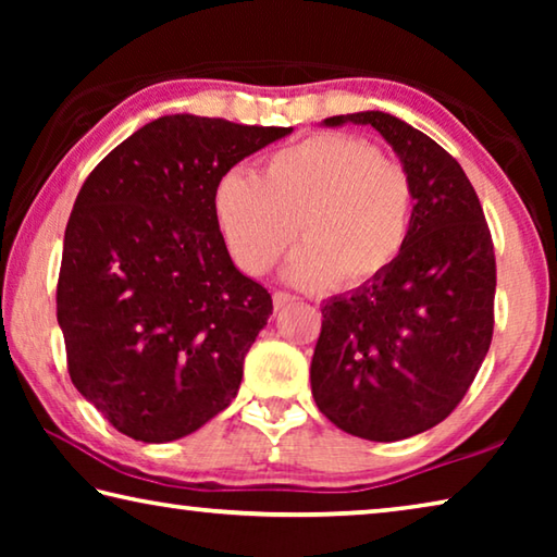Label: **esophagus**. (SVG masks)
Segmentation results:
<instances>
[{"mask_svg":"<svg viewBox=\"0 0 557 557\" xmlns=\"http://www.w3.org/2000/svg\"><path fill=\"white\" fill-rule=\"evenodd\" d=\"M297 301V297L295 295H289V292H275V295H272V305H275V309H285V307H289V305H295Z\"/></svg>","mask_w":557,"mask_h":557,"instance_id":"obj_1","label":"esophagus"}]
</instances>
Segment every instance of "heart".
Here are the masks:
<instances>
[{"instance_id": "obj_1", "label": "heart", "mask_w": 557, "mask_h": 557, "mask_svg": "<svg viewBox=\"0 0 557 557\" xmlns=\"http://www.w3.org/2000/svg\"><path fill=\"white\" fill-rule=\"evenodd\" d=\"M410 172L361 137L322 132L277 149L256 176L228 172L213 213L231 258L265 275L295 243L285 275L299 287H358L388 270L412 223Z\"/></svg>"}]
</instances>
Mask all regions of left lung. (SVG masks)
<instances>
[{
  "mask_svg": "<svg viewBox=\"0 0 557 557\" xmlns=\"http://www.w3.org/2000/svg\"><path fill=\"white\" fill-rule=\"evenodd\" d=\"M324 122L379 129L410 172L414 206L398 260L322 307L312 395L348 435L405 440L457 408L492 346V231L465 169L425 132L379 110Z\"/></svg>",
  "mask_w": 557,
  "mask_h": 557,
  "instance_id": "8db88e82",
  "label": "left lung"
}]
</instances>
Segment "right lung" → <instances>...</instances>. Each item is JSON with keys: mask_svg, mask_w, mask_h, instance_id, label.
<instances>
[{"mask_svg": "<svg viewBox=\"0 0 557 557\" xmlns=\"http://www.w3.org/2000/svg\"><path fill=\"white\" fill-rule=\"evenodd\" d=\"M289 129L164 115L81 186L55 314L73 385L122 435L157 445L191 435L238 393L272 297L233 265L213 191Z\"/></svg>", "mask_w": 557, "mask_h": 557, "instance_id": "1", "label": "right lung"}]
</instances>
